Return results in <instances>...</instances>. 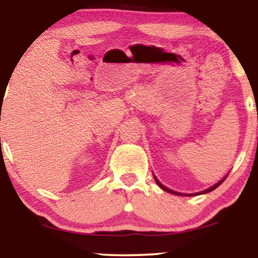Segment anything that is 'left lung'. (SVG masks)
Here are the masks:
<instances>
[{
	"label": "left lung",
	"mask_w": 258,
	"mask_h": 258,
	"mask_svg": "<svg viewBox=\"0 0 258 258\" xmlns=\"http://www.w3.org/2000/svg\"><path fill=\"white\" fill-rule=\"evenodd\" d=\"M225 178H227V176H225V177H224L223 179H221V181H220V182H218V183H216V184H215V185H213V186H211V188H209V189H207V190H204V191H202V192H199V194H192V195H200V194H207V192H209V191H213V190H214V189H216L218 185H220V184H222V183H223V182H224V179H225ZM155 181H156V183H157V184H158V185H160L162 189H163V190H165V191H168V192H170V194H174V195H181V196H186V195H183V194H179V192L172 191V190H170V189H168V188H165V186H164V185H162V184H161V183H160V182H158V179H157L156 177H155ZM192 195H189V196H192Z\"/></svg>",
	"instance_id": "obj_1"
}]
</instances>
